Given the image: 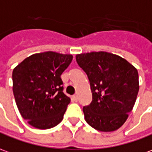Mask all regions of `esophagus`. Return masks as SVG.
Wrapping results in <instances>:
<instances>
[{"instance_id": "34e87169", "label": "esophagus", "mask_w": 152, "mask_h": 152, "mask_svg": "<svg viewBox=\"0 0 152 152\" xmlns=\"http://www.w3.org/2000/svg\"><path fill=\"white\" fill-rule=\"evenodd\" d=\"M72 99H73V100H74V101H75V102L78 101V97H77V95H76V94H75V95H73Z\"/></svg>"}]
</instances>
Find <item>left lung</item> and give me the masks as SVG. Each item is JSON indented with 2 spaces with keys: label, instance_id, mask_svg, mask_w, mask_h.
I'll return each instance as SVG.
<instances>
[{
  "label": "left lung",
  "instance_id": "1",
  "mask_svg": "<svg viewBox=\"0 0 152 152\" xmlns=\"http://www.w3.org/2000/svg\"><path fill=\"white\" fill-rule=\"evenodd\" d=\"M76 62L86 73L92 102L83 108L85 119L100 132L122 127L135 104L138 72L126 59L107 52L77 54Z\"/></svg>",
  "mask_w": 152,
  "mask_h": 152
}]
</instances>
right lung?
I'll use <instances>...</instances> for the list:
<instances>
[{
	"label": "right lung",
	"instance_id": "right-lung-1",
	"mask_svg": "<svg viewBox=\"0 0 152 152\" xmlns=\"http://www.w3.org/2000/svg\"><path fill=\"white\" fill-rule=\"evenodd\" d=\"M72 54L52 51L33 54L12 72L13 93L21 116L39 129H48L63 119L71 99L63 93L61 75Z\"/></svg>",
	"mask_w": 152,
	"mask_h": 152
}]
</instances>
